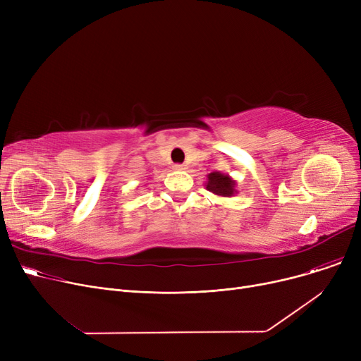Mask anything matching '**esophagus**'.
Segmentation results:
<instances>
[{
  "label": "esophagus",
  "instance_id": "obj_1",
  "mask_svg": "<svg viewBox=\"0 0 361 361\" xmlns=\"http://www.w3.org/2000/svg\"><path fill=\"white\" fill-rule=\"evenodd\" d=\"M185 168H187V166H185L184 164H176V165H174V169H180V171H181V169H185Z\"/></svg>",
  "mask_w": 361,
  "mask_h": 361
}]
</instances>
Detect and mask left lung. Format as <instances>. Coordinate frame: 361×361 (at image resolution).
Here are the masks:
<instances>
[{"label":"left lung","mask_w":361,"mask_h":361,"mask_svg":"<svg viewBox=\"0 0 361 361\" xmlns=\"http://www.w3.org/2000/svg\"><path fill=\"white\" fill-rule=\"evenodd\" d=\"M204 185L207 190L216 196L230 197L237 193L235 181L228 174H222L219 171H214V173L207 176V181Z\"/></svg>","instance_id":"left-lung-1"}]
</instances>
